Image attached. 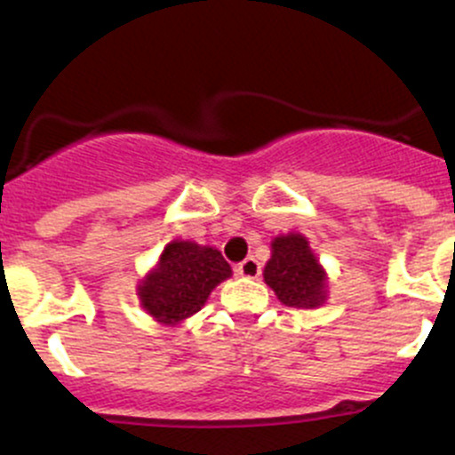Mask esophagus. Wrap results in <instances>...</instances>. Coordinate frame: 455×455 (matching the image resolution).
Masks as SVG:
<instances>
[{
	"label": "esophagus",
	"instance_id": "1",
	"mask_svg": "<svg viewBox=\"0 0 455 455\" xmlns=\"http://www.w3.org/2000/svg\"><path fill=\"white\" fill-rule=\"evenodd\" d=\"M259 273H261V266L255 257H246V259L237 266V275H242V277L255 279L259 277Z\"/></svg>",
	"mask_w": 455,
	"mask_h": 455
}]
</instances>
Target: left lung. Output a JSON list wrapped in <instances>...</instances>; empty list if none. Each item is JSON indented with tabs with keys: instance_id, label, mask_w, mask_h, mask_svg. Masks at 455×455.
Instances as JSON below:
<instances>
[{
	"instance_id": "1",
	"label": "left lung",
	"mask_w": 455,
	"mask_h": 455,
	"mask_svg": "<svg viewBox=\"0 0 455 455\" xmlns=\"http://www.w3.org/2000/svg\"><path fill=\"white\" fill-rule=\"evenodd\" d=\"M264 282L291 308H316L325 299V273L299 233L275 237Z\"/></svg>"
}]
</instances>
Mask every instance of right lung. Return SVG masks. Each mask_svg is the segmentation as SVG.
<instances>
[{"mask_svg":"<svg viewBox=\"0 0 455 455\" xmlns=\"http://www.w3.org/2000/svg\"><path fill=\"white\" fill-rule=\"evenodd\" d=\"M231 277V266L222 253L194 242H172L160 255V264L140 283L142 308L163 323H178L204 306L220 282Z\"/></svg>","mask_w":455,"mask_h":455,"instance_id":"obj_1","label":"right lung"}]
</instances>
